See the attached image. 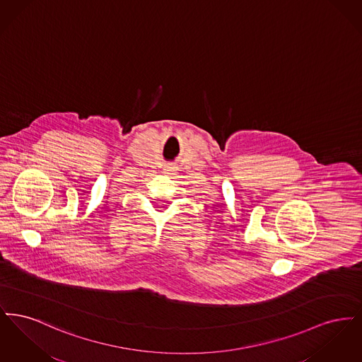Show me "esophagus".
<instances>
[{"label":"esophagus","mask_w":362,"mask_h":362,"mask_svg":"<svg viewBox=\"0 0 362 362\" xmlns=\"http://www.w3.org/2000/svg\"><path fill=\"white\" fill-rule=\"evenodd\" d=\"M163 171H164L165 175H171L175 170H173V165H164V170H163Z\"/></svg>","instance_id":"34e87169"}]
</instances>
